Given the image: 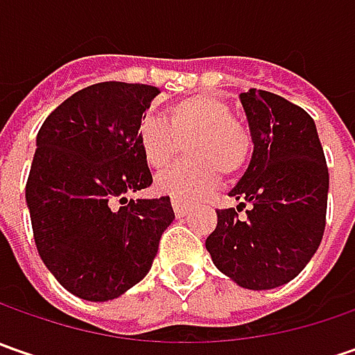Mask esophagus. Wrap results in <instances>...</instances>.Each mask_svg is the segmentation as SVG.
I'll list each match as a JSON object with an SVG mask.
<instances>
[{"label":"esophagus","mask_w":355,"mask_h":355,"mask_svg":"<svg viewBox=\"0 0 355 355\" xmlns=\"http://www.w3.org/2000/svg\"><path fill=\"white\" fill-rule=\"evenodd\" d=\"M171 207H173V211H175V215H178V217H184L185 213L189 211L191 203H187V201H184V199L173 198L171 199Z\"/></svg>","instance_id":"1"}]
</instances>
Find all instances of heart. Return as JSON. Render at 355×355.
Masks as SVG:
<instances>
[{
	"label": "heart",
	"instance_id": "1",
	"mask_svg": "<svg viewBox=\"0 0 355 355\" xmlns=\"http://www.w3.org/2000/svg\"><path fill=\"white\" fill-rule=\"evenodd\" d=\"M138 144L146 164L166 168L185 144L187 157L157 175L156 189L173 198H198L245 170L252 136L233 116L231 104L211 94H193L164 110L162 120H144Z\"/></svg>",
	"mask_w": 355,
	"mask_h": 355
}]
</instances>
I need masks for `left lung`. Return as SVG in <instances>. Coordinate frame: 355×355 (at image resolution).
Wrapping results in <instances>:
<instances>
[{
	"label": "left lung",
	"instance_id": "obj_1",
	"mask_svg": "<svg viewBox=\"0 0 355 355\" xmlns=\"http://www.w3.org/2000/svg\"><path fill=\"white\" fill-rule=\"evenodd\" d=\"M252 134V159L231 198L217 209L205 241L213 265L237 284L266 291L300 275L320 245L328 205V166L316 124L279 94H241ZM248 207L247 218L238 213Z\"/></svg>",
	"mask_w": 355,
	"mask_h": 355
}]
</instances>
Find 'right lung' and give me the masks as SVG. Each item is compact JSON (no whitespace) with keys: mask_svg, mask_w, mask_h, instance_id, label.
I'll list each match as a JSON object with an SVG mask.
<instances>
[{"mask_svg":"<svg viewBox=\"0 0 355 355\" xmlns=\"http://www.w3.org/2000/svg\"><path fill=\"white\" fill-rule=\"evenodd\" d=\"M157 94L138 83L90 85L39 128L25 185L35 245L78 298L112 300L140 282L175 217L168 196L124 198L152 185L138 130Z\"/></svg>","mask_w":355,"mask_h":355,"instance_id":"add662e5","label":"right lung"}]
</instances>
